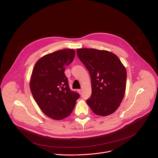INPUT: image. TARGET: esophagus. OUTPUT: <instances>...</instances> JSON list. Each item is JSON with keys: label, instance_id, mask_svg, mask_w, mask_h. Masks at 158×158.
<instances>
[{"label": "esophagus", "instance_id": "esophagus-1", "mask_svg": "<svg viewBox=\"0 0 158 158\" xmlns=\"http://www.w3.org/2000/svg\"><path fill=\"white\" fill-rule=\"evenodd\" d=\"M78 92H79V94H81V89H79V90H78Z\"/></svg>", "mask_w": 158, "mask_h": 158}]
</instances>
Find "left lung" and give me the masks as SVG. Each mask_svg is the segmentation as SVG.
<instances>
[{"mask_svg": "<svg viewBox=\"0 0 158 158\" xmlns=\"http://www.w3.org/2000/svg\"><path fill=\"white\" fill-rule=\"evenodd\" d=\"M81 61L89 71L91 96L87 103L101 116L114 112L122 102L127 85V70L119 58L111 52L96 49L77 50Z\"/></svg>", "mask_w": 158, "mask_h": 158, "instance_id": "8db88e82", "label": "left lung"}]
</instances>
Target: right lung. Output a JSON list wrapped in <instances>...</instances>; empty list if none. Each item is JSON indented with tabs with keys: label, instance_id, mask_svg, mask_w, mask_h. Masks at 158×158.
Masks as SVG:
<instances>
[{
	"label": "right lung",
	"instance_id": "1",
	"mask_svg": "<svg viewBox=\"0 0 158 158\" xmlns=\"http://www.w3.org/2000/svg\"><path fill=\"white\" fill-rule=\"evenodd\" d=\"M75 56L73 49H61L40 58L34 67L30 82L33 97L47 116L56 120L72 113L79 94L69 88L65 67Z\"/></svg>",
	"mask_w": 158,
	"mask_h": 158
}]
</instances>
